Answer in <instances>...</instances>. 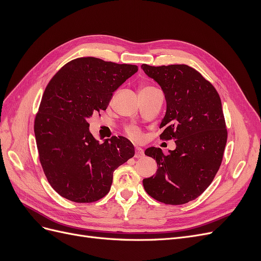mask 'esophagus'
<instances>
[{"instance_id":"34e87169","label":"esophagus","mask_w":261,"mask_h":261,"mask_svg":"<svg viewBox=\"0 0 261 261\" xmlns=\"http://www.w3.org/2000/svg\"><path fill=\"white\" fill-rule=\"evenodd\" d=\"M143 155H144L143 150L139 149V148H137V149H136V152H135V158H141Z\"/></svg>"}]
</instances>
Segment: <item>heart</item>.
Here are the masks:
<instances>
[{
    "label": "heart",
    "mask_w": 261,
    "mask_h": 261,
    "mask_svg": "<svg viewBox=\"0 0 261 261\" xmlns=\"http://www.w3.org/2000/svg\"><path fill=\"white\" fill-rule=\"evenodd\" d=\"M151 89H154V87L152 86H149V85H143L140 86L139 88V92L140 91H147V90H151ZM126 133H127V135L129 137H132L133 139H140L141 138V132L138 127H136V126H128L127 128H126Z\"/></svg>",
    "instance_id": "1"
}]
</instances>
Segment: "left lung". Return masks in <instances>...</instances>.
Masks as SVG:
<instances>
[{"instance_id":"1","label":"left lung","mask_w":261,"mask_h":261,"mask_svg":"<svg viewBox=\"0 0 261 261\" xmlns=\"http://www.w3.org/2000/svg\"><path fill=\"white\" fill-rule=\"evenodd\" d=\"M141 68L161 86L167 99L160 139L176 144L169 154L160 148L146 150L158 170L144 178V188L158 201L183 204L206 191L222 162L227 139L222 103L213 85L191 66L143 64Z\"/></svg>"}]
</instances>
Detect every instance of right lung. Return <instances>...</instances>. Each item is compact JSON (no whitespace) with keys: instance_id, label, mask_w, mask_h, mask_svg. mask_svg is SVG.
<instances>
[{"instance_id":"right-lung-1","label":"right lung","mask_w":261,"mask_h":261,"mask_svg":"<svg viewBox=\"0 0 261 261\" xmlns=\"http://www.w3.org/2000/svg\"><path fill=\"white\" fill-rule=\"evenodd\" d=\"M137 70L132 64L77 58L46 85L35 117V136L46 179L64 198L81 203L103 198L114 170L135 154L123 136L98 143L89 132V118L107 110L113 92Z\"/></svg>"}]
</instances>
